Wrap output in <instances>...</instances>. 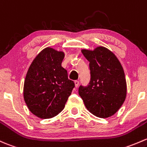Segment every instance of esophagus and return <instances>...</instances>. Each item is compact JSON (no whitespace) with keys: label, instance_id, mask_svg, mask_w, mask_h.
<instances>
[{"label":"esophagus","instance_id":"esophagus-1","mask_svg":"<svg viewBox=\"0 0 147 147\" xmlns=\"http://www.w3.org/2000/svg\"><path fill=\"white\" fill-rule=\"evenodd\" d=\"M79 81L78 80H75V86H76V87H78V86H79Z\"/></svg>","mask_w":147,"mask_h":147}]
</instances>
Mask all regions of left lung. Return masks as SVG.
Instances as JSON below:
<instances>
[{
  "instance_id": "1",
  "label": "left lung",
  "mask_w": 147,
  "mask_h": 147,
  "mask_svg": "<svg viewBox=\"0 0 147 147\" xmlns=\"http://www.w3.org/2000/svg\"><path fill=\"white\" fill-rule=\"evenodd\" d=\"M89 62L90 82L80 85L79 94L88 111L101 118L112 116L125 100L127 84L124 70L118 59L106 48L82 51Z\"/></svg>"
}]
</instances>
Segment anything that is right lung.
I'll list each match as a JSON object with an SVG mask.
<instances>
[{"label": "right lung", "mask_w": 147, "mask_h": 147, "mask_svg": "<svg viewBox=\"0 0 147 147\" xmlns=\"http://www.w3.org/2000/svg\"><path fill=\"white\" fill-rule=\"evenodd\" d=\"M64 53L51 48L41 51L27 71L24 98L29 111L40 118H51L65 108L75 87L61 66Z\"/></svg>", "instance_id": "obj_1"}]
</instances>
